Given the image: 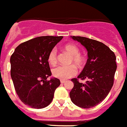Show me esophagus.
Returning <instances> with one entry per match:
<instances>
[{"instance_id": "1", "label": "esophagus", "mask_w": 127, "mask_h": 127, "mask_svg": "<svg viewBox=\"0 0 127 127\" xmlns=\"http://www.w3.org/2000/svg\"><path fill=\"white\" fill-rule=\"evenodd\" d=\"M60 82H61V83L63 84V83H65V81H64V80H61V81H60Z\"/></svg>"}]
</instances>
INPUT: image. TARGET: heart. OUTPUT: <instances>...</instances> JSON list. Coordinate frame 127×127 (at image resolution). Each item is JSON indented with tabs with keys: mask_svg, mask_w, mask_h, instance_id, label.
Wrapping results in <instances>:
<instances>
[{
	"mask_svg": "<svg viewBox=\"0 0 127 127\" xmlns=\"http://www.w3.org/2000/svg\"><path fill=\"white\" fill-rule=\"evenodd\" d=\"M64 49L71 55L69 61L70 64H74V65L81 68L84 63V58L80 54V49L76 45L73 44H68L64 46ZM48 62L51 65H55L57 62V51L56 48H53L48 56ZM77 72L75 66L73 65L64 66L59 65L54 68L52 73L55 78L61 80H66L74 76Z\"/></svg>",
	"mask_w": 127,
	"mask_h": 127,
	"instance_id": "obj_1",
	"label": "heart"
}]
</instances>
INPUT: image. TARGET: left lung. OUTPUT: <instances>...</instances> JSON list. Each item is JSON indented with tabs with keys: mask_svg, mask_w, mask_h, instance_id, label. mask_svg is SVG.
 I'll list each match as a JSON object with an SVG mask.
<instances>
[{
	"mask_svg": "<svg viewBox=\"0 0 127 127\" xmlns=\"http://www.w3.org/2000/svg\"><path fill=\"white\" fill-rule=\"evenodd\" d=\"M85 46L88 59L77 78L72 79L74 87L70 92L72 102L81 108L96 106L107 97L114 85L116 70V57L113 51L103 43L85 37L72 36ZM87 79L83 84L78 79Z\"/></svg>",
	"mask_w": 127,
	"mask_h": 127,
	"instance_id": "8db88e82",
	"label": "left lung"
}]
</instances>
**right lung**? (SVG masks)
Here are the masks:
<instances>
[{"label":"right lung","instance_id":"add662e5","mask_svg":"<svg viewBox=\"0 0 127 127\" xmlns=\"http://www.w3.org/2000/svg\"><path fill=\"white\" fill-rule=\"evenodd\" d=\"M62 36H42L18 46L10 58L11 76L19 98L32 108H44L60 85L57 78L48 81L51 71L48 56Z\"/></svg>","mask_w":127,"mask_h":127}]
</instances>
